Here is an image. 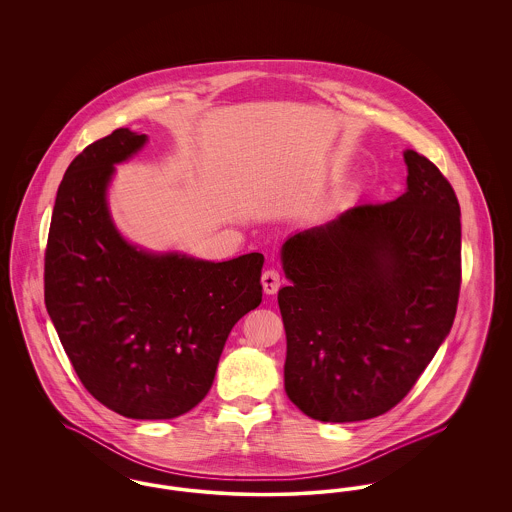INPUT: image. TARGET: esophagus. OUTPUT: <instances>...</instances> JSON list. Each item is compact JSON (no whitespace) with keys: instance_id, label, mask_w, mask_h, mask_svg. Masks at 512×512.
Segmentation results:
<instances>
[{"instance_id":"34e87169","label":"esophagus","mask_w":512,"mask_h":512,"mask_svg":"<svg viewBox=\"0 0 512 512\" xmlns=\"http://www.w3.org/2000/svg\"><path fill=\"white\" fill-rule=\"evenodd\" d=\"M261 284H263V290L268 295H274V293L280 290V286H282V276H280V272L278 270H274V268H268L263 272V276H261Z\"/></svg>"}]
</instances>
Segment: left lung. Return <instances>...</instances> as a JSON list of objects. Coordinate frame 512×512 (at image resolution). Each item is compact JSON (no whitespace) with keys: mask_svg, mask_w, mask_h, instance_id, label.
<instances>
[{"mask_svg":"<svg viewBox=\"0 0 512 512\" xmlns=\"http://www.w3.org/2000/svg\"><path fill=\"white\" fill-rule=\"evenodd\" d=\"M407 192L357 205L282 245L290 286L284 388L320 422L388 413L447 338L461 292V207L447 178L407 149Z\"/></svg>","mask_w":512,"mask_h":512,"instance_id":"1","label":"left lung"}]
</instances>
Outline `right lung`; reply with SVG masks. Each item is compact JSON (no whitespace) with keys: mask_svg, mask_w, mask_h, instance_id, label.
<instances>
[{"mask_svg":"<svg viewBox=\"0 0 512 512\" xmlns=\"http://www.w3.org/2000/svg\"><path fill=\"white\" fill-rule=\"evenodd\" d=\"M146 142L117 128L74 157L55 197L44 284L84 388L126 418L169 420L211 390L230 330L261 303L265 257L213 263L128 244L107 188Z\"/></svg>","mask_w":512,"mask_h":512,"instance_id":"right-lung-1","label":"right lung"}]
</instances>
